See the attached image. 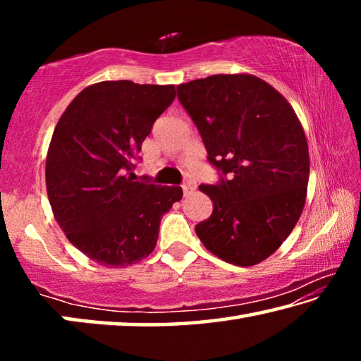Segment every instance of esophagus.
Wrapping results in <instances>:
<instances>
[{"instance_id": "1", "label": "esophagus", "mask_w": 361, "mask_h": 361, "mask_svg": "<svg viewBox=\"0 0 361 361\" xmlns=\"http://www.w3.org/2000/svg\"><path fill=\"white\" fill-rule=\"evenodd\" d=\"M183 192H185V195H188V194H191L194 189H195V183L194 181H191V180H186L185 183H183Z\"/></svg>"}]
</instances>
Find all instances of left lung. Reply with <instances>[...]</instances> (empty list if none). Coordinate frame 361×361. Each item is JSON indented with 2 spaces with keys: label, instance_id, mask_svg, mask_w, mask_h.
Instances as JSON below:
<instances>
[{
  "label": "left lung",
  "instance_id": "obj_1",
  "mask_svg": "<svg viewBox=\"0 0 361 361\" xmlns=\"http://www.w3.org/2000/svg\"><path fill=\"white\" fill-rule=\"evenodd\" d=\"M176 94L224 175L199 186L213 212L195 234L219 259L258 264L286 240L304 209L310 162L301 122L279 90L247 73L194 79Z\"/></svg>",
  "mask_w": 361,
  "mask_h": 361
}]
</instances>
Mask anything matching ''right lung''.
<instances>
[{
    "mask_svg": "<svg viewBox=\"0 0 361 361\" xmlns=\"http://www.w3.org/2000/svg\"><path fill=\"white\" fill-rule=\"evenodd\" d=\"M175 85L102 81L81 90L54 129L46 189L66 239L106 267L142 261L156 248L159 224L183 197L180 186L133 181V159Z\"/></svg>",
    "mask_w": 361,
    "mask_h": 361,
    "instance_id": "1",
    "label": "right lung"
}]
</instances>
